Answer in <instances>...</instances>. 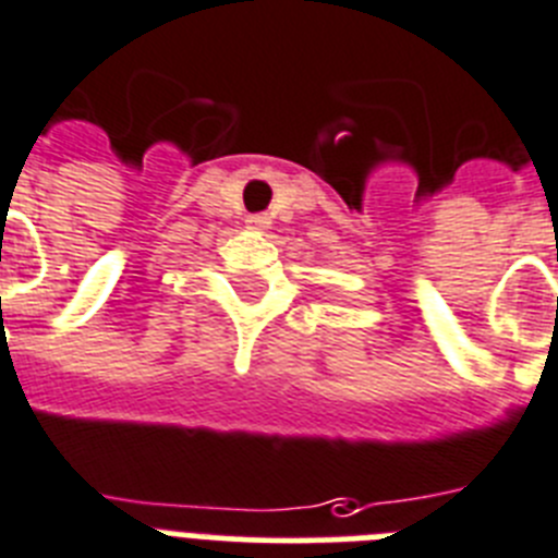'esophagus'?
I'll return each instance as SVG.
<instances>
[{
  "instance_id": "obj_1",
  "label": "esophagus",
  "mask_w": 558,
  "mask_h": 558,
  "mask_svg": "<svg viewBox=\"0 0 558 558\" xmlns=\"http://www.w3.org/2000/svg\"><path fill=\"white\" fill-rule=\"evenodd\" d=\"M245 226L251 228V231H265V228H270V217H265V214H251L245 220Z\"/></svg>"
}]
</instances>
